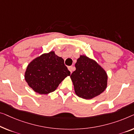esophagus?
<instances>
[{"instance_id": "34e87169", "label": "esophagus", "mask_w": 134, "mask_h": 134, "mask_svg": "<svg viewBox=\"0 0 134 134\" xmlns=\"http://www.w3.org/2000/svg\"><path fill=\"white\" fill-rule=\"evenodd\" d=\"M68 69H69V70H70V71L71 73H72V71L73 70V67L72 66H69V67H68Z\"/></svg>"}]
</instances>
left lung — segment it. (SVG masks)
<instances>
[{
  "label": "left lung",
  "mask_w": 134,
  "mask_h": 134,
  "mask_svg": "<svg viewBox=\"0 0 134 134\" xmlns=\"http://www.w3.org/2000/svg\"><path fill=\"white\" fill-rule=\"evenodd\" d=\"M75 67L76 70L71 73L70 77L77 96L91 99L104 91L107 86L108 76L96 62L81 55Z\"/></svg>",
  "instance_id": "left-lung-1"
}]
</instances>
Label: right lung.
Instances as JSON below:
<instances>
[{
    "instance_id": "obj_1",
    "label": "right lung",
    "mask_w": 134,
    "mask_h": 134,
    "mask_svg": "<svg viewBox=\"0 0 134 134\" xmlns=\"http://www.w3.org/2000/svg\"><path fill=\"white\" fill-rule=\"evenodd\" d=\"M70 75L61 57L54 52L44 53L27 65L25 77L29 86L40 94L54 91L65 77Z\"/></svg>"
}]
</instances>
